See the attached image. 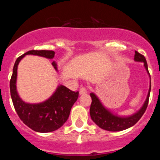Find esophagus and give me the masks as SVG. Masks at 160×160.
<instances>
[{"mask_svg": "<svg viewBox=\"0 0 160 160\" xmlns=\"http://www.w3.org/2000/svg\"><path fill=\"white\" fill-rule=\"evenodd\" d=\"M87 90L86 87H81L80 90H79V94H87Z\"/></svg>", "mask_w": 160, "mask_h": 160, "instance_id": "1", "label": "esophagus"}]
</instances>
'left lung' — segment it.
<instances>
[{
    "mask_svg": "<svg viewBox=\"0 0 160 160\" xmlns=\"http://www.w3.org/2000/svg\"><path fill=\"white\" fill-rule=\"evenodd\" d=\"M135 62H143L144 67L146 69L147 72L149 74L148 71V63L145 57L138 52L135 51ZM150 92H151V85H150L149 91H148V96H147L146 101L144 102L143 105L141 107L136 113L131 115V116H118L117 114H113L112 112L109 111L108 109L106 108L102 105V103L100 102L99 98L95 95L94 93H90V97L92 99V102L90 105V114L91 117V119L94 121L100 128L106 131H120L123 130L128 129L132 126L135 125L138 120L140 119L142 114L146 111V109L148 105V101H149Z\"/></svg>",
    "mask_w": 160,
    "mask_h": 160,
    "instance_id": "obj_1",
    "label": "left lung"
}]
</instances>
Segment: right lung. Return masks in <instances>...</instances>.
<instances>
[{"label": "right lung", "mask_w": 160, "mask_h": 160, "mask_svg": "<svg viewBox=\"0 0 160 160\" xmlns=\"http://www.w3.org/2000/svg\"><path fill=\"white\" fill-rule=\"evenodd\" d=\"M38 55L53 59L55 52L53 50H29L20 56L15 62L10 79V94L14 108L22 122L37 132L47 133L60 128L69 118L70 110L78 98V91L74 92L60 85L55 92L47 100L40 103L25 102L17 91L18 66L20 61L25 55ZM52 65L58 70L55 62Z\"/></svg>", "instance_id": "add662e5"}]
</instances>
